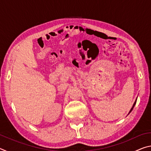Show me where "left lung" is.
I'll return each mask as SVG.
<instances>
[{
	"mask_svg": "<svg viewBox=\"0 0 151 151\" xmlns=\"http://www.w3.org/2000/svg\"><path fill=\"white\" fill-rule=\"evenodd\" d=\"M136 103H137V99H136V101H135V102H134V104H133V106H132V107L131 108V111H130V112H129V113L130 112H131L132 111V109H133V108H134V105H135V104H136Z\"/></svg>",
	"mask_w": 151,
	"mask_h": 151,
	"instance_id": "8db88e82",
	"label": "left lung"
}]
</instances>
